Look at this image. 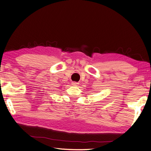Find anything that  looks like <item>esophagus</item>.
<instances>
[{"label":"esophagus","instance_id":"1","mask_svg":"<svg viewBox=\"0 0 151 151\" xmlns=\"http://www.w3.org/2000/svg\"><path fill=\"white\" fill-rule=\"evenodd\" d=\"M79 84V83L76 82H72V85L73 86H77Z\"/></svg>","mask_w":151,"mask_h":151}]
</instances>
